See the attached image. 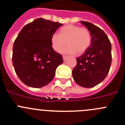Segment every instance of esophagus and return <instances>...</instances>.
I'll use <instances>...</instances> for the list:
<instances>
[{
    "instance_id": "obj_1",
    "label": "esophagus",
    "mask_w": 125,
    "mask_h": 125,
    "mask_svg": "<svg viewBox=\"0 0 125 125\" xmlns=\"http://www.w3.org/2000/svg\"><path fill=\"white\" fill-rule=\"evenodd\" d=\"M67 56H66V55H63V60L64 61H66V59H67Z\"/></svg>"
}]
</instances>
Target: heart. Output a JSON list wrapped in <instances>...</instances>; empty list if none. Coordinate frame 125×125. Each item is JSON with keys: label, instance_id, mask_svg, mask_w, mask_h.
Segmentation results:
<instances>
[{"label": "heart", "instance_id": "1", "mask_svg": "<svg viewBox=\"0 0 125 125\" xmlns=\"http://www.w3.org/2000/svg\"><path fill=\"white\" fill-rule=\"evenodd\" d=\"M92 35L90 31L85 27L78 25H67L61 27L59 35H51V43L55 51L61 52L66 44L69 45L64 52L69 54H81L85 52L92 43Z\"/></svg>", "mask_w": 125, "mask_h": 125}]
</instances>
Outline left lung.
Returning <instances> with one entry per match:
<instances>
[{"mask_svg": "<svg viewBox=\"0 0 125 125\" xmlns=\"http://www.w3.org/2000/svg\"><path fill=\"white\" fill-rule=\"evenodd\" d=\"M92 35L90 46L81 56L77 58L73 70L74 81L83 87L98 85L108 75L112 63V45L105 32L94 24L81 21Z\"/></svg>", "mask_w": 125, "mask_h": 125, "instance_id": "8db88e82", "label": "left lung"}]
</instances>
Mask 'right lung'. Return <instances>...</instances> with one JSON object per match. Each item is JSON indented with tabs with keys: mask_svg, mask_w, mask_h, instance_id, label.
<instances>
[{
	"mask_svg": "<svg viewBox=\"0 0 125 125\" xmlns=\"http://www.w3.org/2000/svg\"><path fill=\"white\" fill-rule=\"evenodd\" d=\"M62 25L37 18L25 25L18 35L13 43L12 62L16 74L25 85L42 87L53 79L63 59L52 49L51 37Z\"/></svg>",
	"mask_w": 125,
	"mask_h": 125,
	"instance_id": "add662e5",
	"label": "right lung"
}]
</instances>
